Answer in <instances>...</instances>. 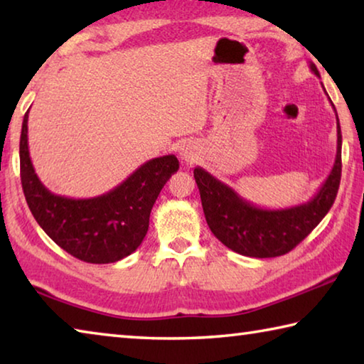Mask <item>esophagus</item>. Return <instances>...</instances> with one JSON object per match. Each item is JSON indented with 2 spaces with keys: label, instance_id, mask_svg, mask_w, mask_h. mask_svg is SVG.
I'll return each mask as SVG.
<instances>
[{
  "label": "esophagus",
  "instance_id": "34e87169",
  "mask_svg": "<svg viewBox=\"0 0 364 364\" xmlns=\"http://www.w3.org/2000/svg\"><path fill=\"white\" fill-rule=\"evenodd\" d=\"M199 156V152H197V146L194 143H184L180 147V157L183 162L186 164H193L194 160Z\"/></svg>",
  "mask_w": 364,
  "mask_h": 364
}]
</instances>
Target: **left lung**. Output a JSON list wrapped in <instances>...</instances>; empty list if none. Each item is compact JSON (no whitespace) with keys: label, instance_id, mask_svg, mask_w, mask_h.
<instances>
[{"label":"left lung","instance_id":"obj_1","mask_svg":"<svg viewBox=\"0 0 364 364\" xmlns=\"http://www.w3.org/2000/svg\"><path fill=\"white\" fill-rule=\"evenodd\" d=\"M311 72L319 77L315 64ZM334 107V104H332ZM336 110V109H334ZM337 117V112H336ZM342 173V133L337 117V154L329 176L305 204L262 208L202 167L194 168L207 225L218 241L237 254L255 258L284 255L319 225L336 200Z\"/></svg>","mask_w":364,"mask_h":364}]
</instances>
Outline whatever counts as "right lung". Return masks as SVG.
Segmentation results:
<instances>
[{
	"label": "right lung",
	"mask_w": 364,
	"mask_h": 364,
	"mask_svg": "<svg viewBox=\"0 0 364 364\" xmlns=\"http://www.w3.org/2000/svg\"><path fill=\"white\" fill-rule=\"evenodd\" d=\"M28 110L21 133V181L30 212L43 231L67 254L86 263H114L139 247L149 228L154 202L180 168L178 159L147 160L109 193L72 199L49 191L35 173L28 152Z\"/></svg>",
	"instance_id": "add662e5"
}]
</instances>
